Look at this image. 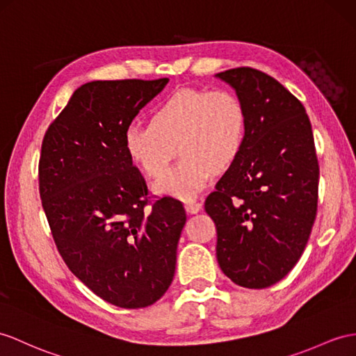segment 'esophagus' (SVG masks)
Instances as JSON below:
<instances>
[{"instance_id": "esophagus-1", "label": "esophagus", "mask_w": 356, "mask_h": 356, "mask_svg": "<svg viewBox=\"0 0 356 356\" xmlns=\"http://www.w3.org/2000/svg\"><path fill=\"white\" fill-rule=\"evenodd\" d=\"M201 208H202V204L199 202V201H196V199H187V201H186V210L188 213L195 214V213H197L199 210H201Z\"/></svg>"}]
</instances>
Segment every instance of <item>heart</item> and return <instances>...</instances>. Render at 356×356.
<instances>
[{
  "label": "heart",
  "instance_id": "b5f03b06",
  "mask_svg": "<svg viewBox=\"0 0 356 356\" xmlns=\"http://www.w3.org/2000/svg\"><path fill=\"white\" fill-rule=\"evenodd\" d=\"M246 137V108L236 93L186 88L164 98L149 124L128 125L124 149L138 170L157 179L178 146L183 159L155 184V192L192 199L216 170H227L238 160Z\"/></svg>",
  "mask_w": 356,
  "mask_h": 356
}]
</instances>
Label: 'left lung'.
Wrapping results in <instances>:
<instances>
[{
    "label": "left lung",
    "instance_id": "8db88e82",
    "mask_svg": "<svg viewBox=\"0 0 356 356\" xmlns=\"http://www.w3.org/2000/svg\"><path fill=\"white\" fill-rule=\"evenodd\" d=\"M248 115L238 160L205 199L218 232L222 272L246 289H266L296 266L317 214L318 161L302 102L254 67L218 74Z\"/></svg>",
    "mask_w": 356,
    "mask_h": 356
}]
</instances>
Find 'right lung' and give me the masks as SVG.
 I'll return each instance as SVG.
<instances>
[{
	"label": "right lung",
	"instance_id": "1",
	"mask_svg": "<svg viewBox=\"0 0 356 356\" xmlns=\"http://www.w3.org/2000/svg\"><path fill=\"white\" fill-rule=\"evenodd\" d=\"M168 81L86 83L42 142L39 193L58 254L86 287L120 308L149 307L168 291L187 219L178 199L148 196L124 149L127 127Z\"/></svg>",
	"mask_w": 356,
	"mask_h": 356
}]
</instances>
